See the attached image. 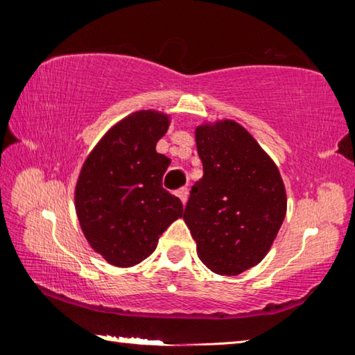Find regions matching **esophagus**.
<instances>
[{"mask_svg": "<svg viewBox=\"0 0 355 355\" xmlns=\"http://www.w3.org/2000/svg\"><path fill=\"white\" fill-rule=\"evenodd\" d=\"M188 188H180L178 191H177V196L180 197V200H182L183 203H186V200H188Z\"/></svg>", "mask_w": 355, "mask_h": 355, "instance_id": "obj_1", "label": "esophagus"}]
</instances>
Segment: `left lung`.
I'll return each instance as SVG.
<instances>
[{"instance_id": "8db88e82", "label": "left lung", "mask_w": 355, "mask_h": 355, "mask_svg": "<svg viewBox=\"0 0 355 355\" xmlns=\"http://www.w3.org/2000/svg\"><path fill=\"white\" fill-rule=\"evenodd\" d=\"M203 177L191 188L183 219L202 263L238 275L271 249L286 213L277 166L241 125L224 120L196 130Z\"/></svg>"}]
</instances>
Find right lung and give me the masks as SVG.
Instances as JSON below:
<instances>
[{"instance_id":"add662e5","label":"right lung","mask_w":355,"mask_h":355,"mask_svg":"<svg viewBox=\"0 0 355 355\" xmlns=\"http://www.w3.org/2000/svg\"><path fill=\"white\" fill-rule=\"evenodd\" d=\"M167 128L164 114H131L107 131L81 169L75 189L80 225L92 249L114 266L146 260L183 216L182 200L163 188L171 158L156 152Z\"/></svg>"}]
</instances>
